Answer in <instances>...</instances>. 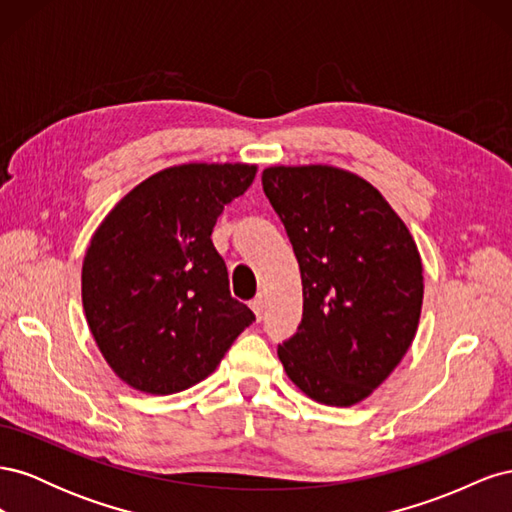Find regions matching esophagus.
Returning <instances> with one entry per match:
<instances>
[{
  "label": "esophagus",
  "mask_w": 512,
  "mask_h": 512,
  "mask_svg": "<svg viewBox=\"0 0 512 512\" xmlns=\"http://www.w3.org/2000/svg\"><path fill=\"white\" fill-rule=\"evenodd\" d=\"M250 307H252V312L256 314V318L260 320V318H262V309H265V301H262L260 294H258V297H254V299L250 301Z\"/></svg>",
  "instance_id": "1"
}]
</instances>
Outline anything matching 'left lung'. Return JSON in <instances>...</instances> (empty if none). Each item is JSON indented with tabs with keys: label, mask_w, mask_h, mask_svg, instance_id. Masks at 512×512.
Instances as JSON below:
<instances>
[{
	"label": "left lung",
	"mask_w": 512,
	"mask_h": 512,
	"mask_svg": "<svg viewBox=\"0 0 512 512\" xmlns=\"http://www.w3.org/2000/svg\"><path fill=\"white\" fill-rule=\"evenodd\" d=\"M262 190L299 260L303 318L277 346L288 378L318 404L354 406L404 359L423 305V265L406 224L348 170L271 166Z\"/></svg>",
	"instance_id": "left-lung-1"
}]
</instances>
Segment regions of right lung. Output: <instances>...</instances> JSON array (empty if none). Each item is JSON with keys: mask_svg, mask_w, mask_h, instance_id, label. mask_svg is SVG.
<instances>
[{"mask_svg": "<svg viewBox=\"0 0 512 512\" xmlns=\"http://www.w3.org/2000/svg\"><path fill=\"white\" fill-rule=\"evenodd\" d=\"M254 177L252 164L164 168L123 196L91 237L81 277L87 324L132 389H190L256 320L230 297L211 241L224 207Z\"/></svg>", "mask_w": 512, "mask_h": 512, "instance_id": "1", "label": "right lung"}]
</instances>
